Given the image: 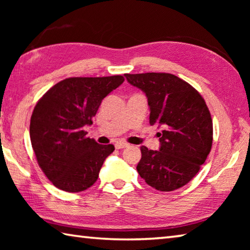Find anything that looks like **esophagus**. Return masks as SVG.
<instances>
[{
  "label": "esophagus",
  "mask_w": 250,
  "mask_h": 250,
  "mask_svg": "<svg viewBox=\"0 0 250 250\" xmlns=\"http://www.w3.org/2000/svg\"><path fill=\"white\" fill-rule=\"evenodd\" d=\"M115 146H116V149L120 150V149H125V147H128V146H129V145H128V143H125V142H121V141H119V142H117V143H116Z\"/></svg>",
  "instance_id": "obj_1"
}]
</instances>
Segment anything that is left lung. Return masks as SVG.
I'll return each mask as SVG.
<instances>
[{
	"label": "left lung",
	"mask_w": 250,
	"mask_h": 250,
	"mask_svg": "<svg viewBox=\"0 0 250 250\" xmlns=\"http://www.w3.org/2000/svg\"><path fill=\"white\" fill-rule=\"evenodd\" d=\"M130 84L145 92L150 125L162 128L159 150L141 146L137 170L158 191L188 184L200 171L213 143V121L195 88L172 74H125Z\"/></svg>",
	"instance_id": "8db88e82"
}]
</instances>
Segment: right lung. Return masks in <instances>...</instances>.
I'll list each match as a JSON object with an SVG mask.
<instances>
[{"label":"right lung","mask_w":250,"mask_h":250,"mask_svg":"<svg viewBox=\"0 0 250 250\" xmlns=\"http://www.w3.org/2000/svg\"><path fill=\"white\" fill-rule=\"evenodd\" d=\"M125 82L122 76L71 77L59 82L36 104L29 135L47 179L66 192H82L98 180L104 161L115 150L87 138L101 101Z\"/></svg>","instance_id":"add662e5"}]
</instances>
